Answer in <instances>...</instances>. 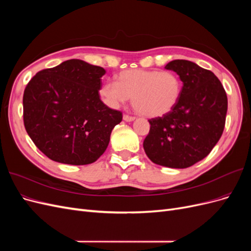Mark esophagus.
I'll return each instance as SVG.
<instances>
[{"label": "esophagus", "mask_w": 251, "mask_h": 251, "mask_svg": "<svg viewBox=\"0 0 251 251\" xmlns=\"http://www.w3.org/2000/svg\"><path fill=\"white\" fill-rule=\"evenodd\" d=\"M124 120H126V121H133V120H135V117L127 115V114H125V115H124Z\"/></svg>", "instance_id": "esophagus-1"}]
</instances>
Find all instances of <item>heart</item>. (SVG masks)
Listing matches in <instances>:
<instances>
[{
	"label": "heart",
	"instance_id": "1",
	"mask_svg": "<svg viewBox=\"0 0 251 251\" xmlns=\"http://www.w3.org/2000/svg\"><path fill=\"white\" fill-rule=\"evenodd\" d=\"M182 88V80L174 72L130 69L120 72L116 82L103 83L100 92L111 108H118L132 97L136 111L155 118L168 115L176 108Z\"/></svg>",
	"mask_w": 251,
	"mask_h": 251
}]
</instances>
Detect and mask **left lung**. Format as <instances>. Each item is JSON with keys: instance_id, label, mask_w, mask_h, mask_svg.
I'll list each match as a JSON object with an SVG mask.
<instances>
[{"instance_id": "8db88e82", "label": "left lung", "mask_w": 251, "mask_h": 251, "mask_svg": "<svg viewBox=\"0 0 251 251\" xmlns=\"http://www.w3.org/2000/svg\"><path fill=\"white\" fill-rule=\"evenodd\" d=\"M164 68L179 75L182 94L168 115L149 120L143 149L158 165L185 169L206 157L221 138L227 96L216 75L193 62L175 59Z\"/></svg>"}]
</instances>
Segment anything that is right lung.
Masks as SVG:
<instances>
[{"label": "right lung", "mask_w": 251, "mask_h": 251, "mask_svg": "<svg viewBox=\"0 0 251 251\" xmlns=\"http://www.w3.org/2000/svg\"><path fill=\"white\" fill-rule=\"evenodd\" d=\"M105 70L69 59L37 72L23 96V119L29 137L51 160L85 165L107 149L123 113L100 98Z\"/></svg>", "instance_id": "add662e5"}]
</instances>
